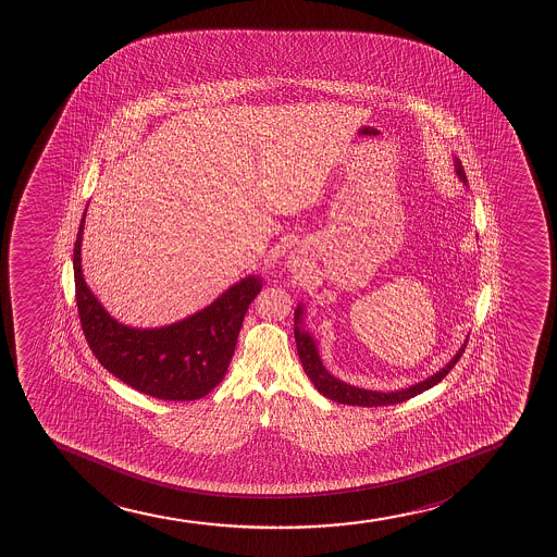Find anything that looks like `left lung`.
Here are the masks:
<instances>
[{
  "label": "left lung",
  "instance_id": "obj_1",
  "mask_svg": "<svg viewBox=\"0 0 557 557\" xmlns=\"http://www.w3.org/2000/svg\"><path fill=\"white\" fill-rule=\"evenodd\" d=\"M456 166L457 175L462 183H467V175L462 170L459 161H454ZM301 319H304V307H296L294 311V338H296V348H298V356H300L301 364L306 374L309 375V380L313 382L314 387L319 391L322 396L330 398V400L337 401V404H346V406H361V407H382V406H394V404H401V401L409 400L417 394L424 393L428 388H432L433 385H437L438 382H443L444 377L448 375L454 367H456L459 357L462 356V351L467 348L465 341L456 356L451 357L450 363L438 370L437 374L430 375L424 382L414 383L411 387L401 388V391H391V393H380V391H367V388L354 387L348 383L341 382L335 375L330 374L322 364V359L319 356V348L314 338L309 335L301 327Z\"/></svg>",
  "mask_w": 557,
  "mask_h": 557
}]
</instances>
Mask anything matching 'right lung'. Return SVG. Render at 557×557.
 <instances>
[{"label":"right lung","instance_id":"right-lung-1","mask_svg":"<svg viewBox=\"0 0 557 557\" xmlns=\"http://www.w3.org/2000/svg\"><path fill=\"white\" fill-rule=\"evenodd\" d=\"M83 227L85 214L74 246L75 301L83 333L101 367L138 393L161 400H198L211 393L227 372L244 314L263 288L261 277H244L182 322L153 330L129 327L107 313L85 283Z\"/></svg>","mask_w":557,"mask_h":557}]
</instances>
